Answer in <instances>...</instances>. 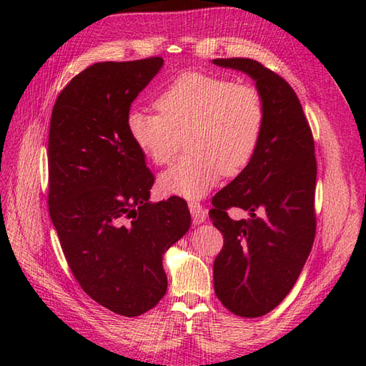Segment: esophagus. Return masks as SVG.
<instances>
[{
	"mask_svg": "<svg viewBox=\"0 0 366 366\" xmlns=\"http://www.w3.org/2000/svg\"><path fill=\"white\" fill-rule=\"evenodd\" d=\"M189 210H191V215H192V219H194V223H197V224H200V223H203V221L206 219V217H207V210L203 207V204L202 203H198V202H189Z\"/></svg>",
	"mask_w": 366,
	"mask_h": 366,
	"instance_id": "34e87169",
	"label": "esophagus"
}]
</instances>
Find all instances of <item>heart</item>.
<instances>
[{"label": "heart", "instance_id": "b5f03b06", "mask_svg": "<svg viewBox=\"0 0 366 366\" xmlns=\"http://www.w3.org/2000/svg\"><path fill=\"white\" fill-rule=\"evenodd\" d=\"M157 112L132 108L128 132L154 164L168 163L186 136L184 156L159 177L162 192L203 197L221 174L234 175L258 151L265 125V99L257 85L226 76L184 73L156 97Z\"/></svg>", "mask_w": 366, "mask_h": 366}]
</instances>
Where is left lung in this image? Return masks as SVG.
I'll use <instances>...</instances> for the list:
<instances>
[{
	"instance_id": "8db88e82",
	"label": "left lung",
	"mask_w": 366,
	"mask_h": 366,
	"mask_svg": "<svg viewBox=\"0 0 366 366\" xmlns=\"http://www.w3.org/2000/svg\"><path fill=\"white\" fill-rule=\"evenodd\" d=\"M247 73L265 99L258 151L212 198L209 217L223 234L214 261L217 297L242 317L267 315L290 293L316 235L315 139L301 102L282 76L247 58L214 59ZM238 207L250 219L232 220Z\"/></svg>"
}]
</instances>
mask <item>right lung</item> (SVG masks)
Returning <instances> with one entry per match:
<instances>
[{
	"label": "right lung",
	"mask_w": 366,
	"mask_h": 366,
	"mask_svg": "<svg viewBox=\"0 0 366 366\" xmlns=\"http://www.w3.org/2000/svg\"><path fill=\"white\" fill-rule=\"evenodd\" d=\"M162 64L97 62L59 93L50 119L49 212L65 259L93 301L127 317L164 296L163 254L191 226L183 198L148 202L154 175L127 125Z\"/></svg>",
	"instance_id": "right-lung-1"
}]
</instances>
